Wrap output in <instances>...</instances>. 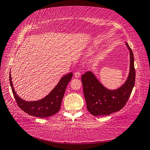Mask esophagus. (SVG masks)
<instances>
[{"mask_svg": "<svg viewBox=\"0 0 150 150\" xmlns=\"http://www.w3.org/2000/svg\"><path fill=\"white\" fill-rule=\"evenodd\" d=\"M75 77H77V78H79V77H81V72L79 71H76V72L75 73Z\"/></svg>", "mask_w": 150, "mask_h": 150, "instance_id": "1", "label": "esophagus"}]
</instances>
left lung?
<instances>
[{"instance_id":"1","label":"left lung","mask_w":150,"mask_h":150,"mask_svg":"<svg viewBox=\"0 0 150 150\" xmlns=\"http://www.w3.org/2000/svg\"><path fill=\"white\" fill-rule=\"evenodd\" d=\"M130 54V71L125 84L116 90L104 88L90 71L82 75L87 109L94 116L109 115L125 106L132 93L135 81L134 57L132 49L126 42Z\"/></svg>"}]
</instances>
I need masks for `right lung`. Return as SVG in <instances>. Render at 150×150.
Segmentation results:
<instances>
[{
	"instance_id": "1",
	"label": "right lung",
	"mask_w": 150,
	"mask_h": 150,
	"mask_svg": "<svg viewBox=\"0 0 150 150\" xmlns=\"http://www.w3.org/2000/svg\"><path fill=\"white\" fill-rule=\"evenodd\" d=\"M72 76V73L64 76L48 95L42 99L34 102L24 100L18 96L13 89L11 74H9V82L15 100L17 101L18 107L22 111L30 115L39 118H46L56 114L60 110L66 88L71 81Z\"/></svg>"
}]
</instances>
